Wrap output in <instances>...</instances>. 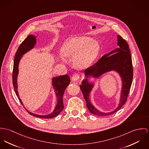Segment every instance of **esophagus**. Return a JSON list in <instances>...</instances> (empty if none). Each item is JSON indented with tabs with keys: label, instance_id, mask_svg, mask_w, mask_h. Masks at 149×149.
I'll list each match as a JSON object with an SVG mask.
<instances>
[{
	"label": "esophagus",
	"instance_id": "esophagus-1",
	"mask_svg": "<svg viewBox=\"0 0 149 149\" xmlns=\"http://www.w3.org/2000/svg\"><path fill=\"white\" fill-rule=\"evenodd\" d=\"M79 78H80V75L78 73H75V74H73V75L72 77V80L73 81H76L78 80Z\"/></svg>",
	"mask_w": 149,
	"mask_h": 149
}]
</instances>
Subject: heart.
Here are the masks:
<instances>
[{
    "instance_id": "obj_1",
    "label": "heart",
    "mask_w": 149,
    "mask_h": 149,
    "mask_svg": "<svg viewBox=\"0 0 149 149\" xmlns=\"http://www.w3.org/2000/svg\"><path fill=\"white\" fill-rule=\"evenodd\" d=\"M62 51L64 56L73 57L74 64L79 68L88 66L98 55L99 47L98 43L88 37L73 38L64 43Z\"/></svg>"
}]
</instances>
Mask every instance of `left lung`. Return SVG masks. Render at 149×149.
Wrapping results in <instances>:
<instances>
[{"label": "left lung", "instance_id": "obj_1", "mask_svg": "<svg viewBox=\"0 0 149 149\" xmlns=\"http://www.w3.org/2000/svg\"><path fill=\"white\" fill-rule=\"evenodd\" d=\"M117 38L119 48L104 55L95 64L86 68L84 73L86 78L89 76L98 78L102 74L111 70L116 71L120 74L122 80V89L120 103L118 107L114 111L110 113H105L99 111L91 103L89 99L90 93L92 90L93 84L89 83L88 79L86 78L80 85L87 107L90 113L94 115L106 116L115 113L126 103L129 94L133 77L132 55L126 41L119 35H118Z\"/></svg>", "mask_w": 149, "mask_h": 149}]
</instances>
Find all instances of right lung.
Instances as JSON below:
<instances>
[{
	"mask_svg": "<svg viewBox=\"0 0 149 149\" xmlns=\"http://www.w3.org/2000/svg\"><path fill=\"white\" fill-rule=\"evenodd\" d=\"M36 36L33 35H29L26 39L20 44L19 48L17 49L16 54L14 58V67H13V83L14 88V91L16 93L18 99L22 105V102L19 97V94L17 91V77L18 74V66L20 59H21L22 55L31 50L36 43ZM52 86L54 87V90L57 98V104L54 109V111L49 115L46 116H40L35 114H33L28 110L27 111L31 116H35L39 118H52L55 116H58L64 108L63 102V96L65 93V91L67 87L68 86L70 82V77L67 75H65L62 76H59L58 77H55L52 78Z\"/></svg>",
	"mask_w": 149,
	"mask_h": 149,
	"instance_id": "add662e5",
	"label": "right lung"
}]
</instances>
